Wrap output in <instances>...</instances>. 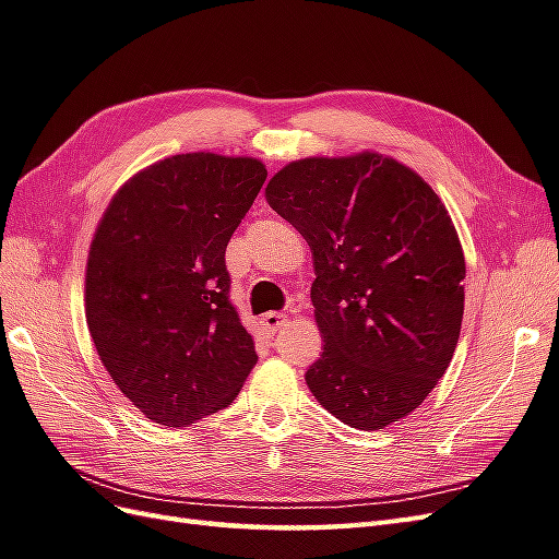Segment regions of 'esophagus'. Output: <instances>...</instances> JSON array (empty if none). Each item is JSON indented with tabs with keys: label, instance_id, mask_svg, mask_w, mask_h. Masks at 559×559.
Here are the masks:
<instances>
[{
	"label": "esophagus",
	"instance_id": "esophagus-1",
	"mask_svg": "<svg viewBox=\"0 0 559 559\" xmlns=\"http://www.w3.org/2000/svg\"><path fill=\"white\" fill-rule=\"evenodd\" d=\"M285 323H288V313H283V311H269L262 317V325L269 335H274Z\"/></svg>",
	"mask_w": 559,
	"mask_h": 559
}]
</instances>
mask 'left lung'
<instances>
[{
    "label": "left lung",
    "instance_id": "left-lung-1",
    "mask_svg": "<svg viewBox=\"0 0 559 559\" xmlns=\"http://www.w3.org/2000/svg\"><path fill=\"white\" fill-rule=\"evenodd\" d=\"M266 203L313 254L325 345L305 376L311 394L349 427L406 418L461 337L465 257L449 210L418 171L373 151L288 163Z\"/></svg>",
    "mask_w": 559,
    "mask_h": 559
}]
</instances>
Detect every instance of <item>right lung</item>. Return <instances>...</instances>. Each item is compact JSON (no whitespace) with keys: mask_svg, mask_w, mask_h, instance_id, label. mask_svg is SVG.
I'll list each match as a JSON object with an SVG mask.
<instances>
[{"mask_svg":"<svg viewBox=\"0 0 559 559\" xmlns=\"http://www.w3.org/2000/svg\"><path fill=\"white\" fill-rule=\"evenodd\" d=\"M264 179L257 157L171 155L122 183L96 226L90 333L112 382L157 425L226 408L257 364L224 254Z\"/></svg>","mask_w":559,"mask_h":559,"instance_id":"add662e5","label":"right lung"}]
</instances>
